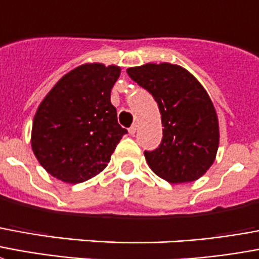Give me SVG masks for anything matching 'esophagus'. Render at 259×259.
Listing matches in <instances>:
<instances>
[{
	"label": "esophagus",
	"mask_w": 259,
	"mask_h": 259,
	"mask_svg": "<svg viewBox=\"0 0 259 259\" xmlns=\"http://www.w3.org/2000/svg\"><path fill=\"white\" fill-rule=\"evenodd\" d=\"M136 130H137V124H132V127H129V133L133 136L136 133Z\"/></svg>",
	"instance_id": "1"
}]
</instances>
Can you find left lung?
I'll return each instance as SVG.
<instances>
[{
	"label": "left lung",
	"instance_id": "8db88e82",
	"mask_svg": "<svg viewBox=\"0 0 259 259\" xmlns=\"http://www.w3.org/2000/svg\"><path fill=\"white\" fill-rule=\"evenodd\" d=\"M127 74L154 96L162 115V143L144 152L151 170L170 184L202 177L220 144L217 112L206 89L188 70L170 63L130 67Z\"/></svg>",
	"mask_w": 259,
	"mask_h": 259
}]
</instances>
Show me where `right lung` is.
I'll use <instances>...</instances> for the list:
<instances>
[{
    "mask_svg": "<svg viewBox=\"0 0 259 259\" xmlns=\"http://www.w3.org/2000/svg\"><path fill=\"white\" fill-rule=\"evenodd\" d=\"M120 67L86 63L61 76L38 107L32 152L48 173L79 184L105 168L127 133L118 123L111 89Z\"/></svg>",
    "mask_w": 259,
    "mask_h": 259,
    "instance_id": "right-lung-1",
    "label": "right lung"
}]
</instances>
